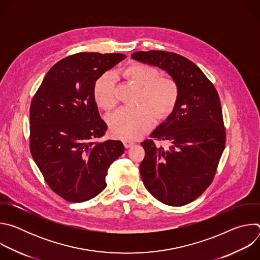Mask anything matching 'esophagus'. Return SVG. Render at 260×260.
Returning a JSON list of instances; mask_svg holds the SVG:
<instances>
[{"mask_svg":"<svg viewBox=\"0 0 260 260\" xmlns=\"http://www.w3.org/2000/svg\"><path fill=\"white\" fill-rule=\"evenodd\" d=\"M123 145L125 148H131L132 146L135 145V142L133 141H128V140H123Z\"/></svg>","mask_w":260,"mask_h":260,"instance_id":"esophagus-1","label":"esophagus"}]
</instances>
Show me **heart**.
Masks as SVG:
<instances>
[{"label": "heart", "instance_id": "b5f03b06", "mask_svg": "<svg viewBox=\"0 0 260 260\" xmlns=\"http://www.w3.org/2000/svg\"><path fill=\"white\" fill-rule=\"evenodd\" d=\"M122 74L143 87V105L119 109L110 115L108 123L115 137L132 140L149 132L157 116L161 119L172 114L179 100V87L173 78L159 77L158 70L146 63H134ZM116 81L114 74L108 72L95 83V100L106 110L114 108L118 102Z\"/></svg>", "mask_w": 260, "mask_h": 260}]
</instances>
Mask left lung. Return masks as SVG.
<instances>
[{
    "mask_svg": "<svg viewBox=\"0 0 260 260\" xmlns=\"http://www.w3.org/2000/svg\"><path fill=\"white\" fill-rule=\"evenodd\" d=\"M132 58L166 71L179 87L175 110L150 135L166 141L169 149L152 140L141 143L143 183L159 202L180 207L198 199L211 184L225 147V127L218 92L203 71L180 54L137 51Z\"/></svg>",
    "mask_w": 260,
    "mask_h": 260,
    "instance_id": "obj_1",
    "label": "left lung"
}]
</instances>
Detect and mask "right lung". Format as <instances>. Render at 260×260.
<instances>
[{
  "mask_svg": "<svg viewBox=\"0 0 260 260\" xmlns=\"http://www.w3.org/2000/svg\"><path fill=\"white\" fill-rule=\"evenodd\" d=\"M126 56L81 52L57 61L29 108V149L49 187L81 203L106 187L110 165L124 152L121 141H98L108 126L94 99L95 81Z\"/></svg>",
  "mask_w": 260,
  "mask_h": 260,
  "instance_id": "1",
  "label": "right lung"
}]
</instances>
